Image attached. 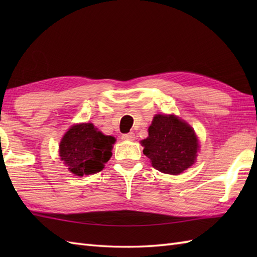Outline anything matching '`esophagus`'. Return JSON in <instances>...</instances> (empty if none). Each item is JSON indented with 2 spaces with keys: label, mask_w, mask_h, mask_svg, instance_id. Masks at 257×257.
I'll return each instance as SVG.
<instances>
[{
  "label": "esophagus",
  "mask_w": 257,
  "mask_h": 257,
  "mask_svg": "<svg viewBox=\"0 0 257 257\" xmlns=\"http://www.w3.org/2000/svg\"><path fill=\"white\" fill-rule=\"evenodd\" d=\"M122 140H127V141H132V140H135L136 136L134 133H129V134H124L122 135Z\"/></svg>",
  "instance_id": "esophagus-1"
}]
</instances>
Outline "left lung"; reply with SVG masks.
<instances>
[{"mask_svg": "<svg viewBox=\"0 0 257 257\" xmlns=\"http://www.w3.org/2000/svg\"><path fill=\"white\" fill-rule=\"evenodd\" d=\"M148 133V138L141 140V145L144 155L158 171L178 176L195 162L198 137L184 120L174 114H156Z\"/></svg>", "mask_w": 257, "mask_h": 257, "instance_id": "obj_1", "label": "left lung"}]
</instances>
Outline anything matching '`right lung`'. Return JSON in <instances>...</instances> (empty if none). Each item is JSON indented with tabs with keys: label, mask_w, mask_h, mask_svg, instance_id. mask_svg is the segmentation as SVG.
Listing matches in <instances>:
<instances>
[{
	"label": "right lung",
	"mask_w": 257,
	"mask_h": 257,
	"mask_svg": "<svg viewBox=\"0 0 257 257\" xmlns=\"http://www.w3.org/2000/svg\"><path fill=\"white\" fill-rule=\"evenodd\" d=\"M114 139L103 135L92 123L72 125L59 144V157L75 176L101 171L110 159Z\"/></svg>",
	"instance_id": "right-lung-1"
}]
</instances>
